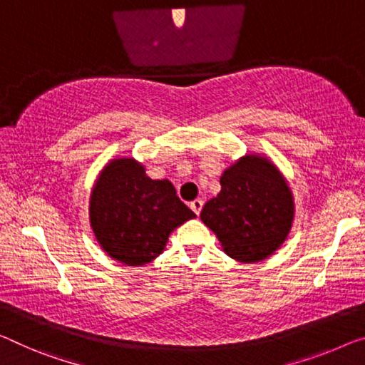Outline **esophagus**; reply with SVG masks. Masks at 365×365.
<instances>
[{"label":"esophagus","mask_w":365,"mask_h":365,"mask_svg":"<svg viewBox=\"0 0 365 365\" xmlns=\"http://www.w3.org/2000/svg\"><path fill=\"white\" fill-rule=\"evenodd\" d=\"M202 205H204V202H202L200 199H195V200H192L190 202V209L194 210V214H200V210H202Z\"/></svg>","instance_id":"34e87169"}]
</instances>
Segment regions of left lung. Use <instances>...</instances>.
I'll use <instances>...</instances> for the list:
<instances>
[{"instance_id": "8db88e82", "label": "left lung", "mask_w": 365, "mask_h": 365, "mask_svg": "<svg viewBox=\"0 0 365 365\" xmlns=\"http://www.w3.org/2000/svg\"><path fill=\"white\" fill-rule=\"evenodd\" d=\"M220 192L200 212L225 253L240 262H259L287 240L295 202L279 168L261 153H246L220 178Z\"/></svg>"}]
</instances>
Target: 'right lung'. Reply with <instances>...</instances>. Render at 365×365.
I'll return each mask as SVG.
<instances>
[{
    "label": "right lung",
    "mask_w": 365,
    "mask_h": 365,
    "mask_svg": "<svg viewBox=\"0 0 365 365\" xmlns=\"http://www.w3.org/2000/svg\"><path fill=\"white\" fill-rule=\"evenodd\" d=\"M88 212L101 250L125 266L156 259L170 235L195 217L168 179L148 178L132 156L106 163L93 184Z\"/></svg>",
    "instance_id": "1"
}]
</instances>
